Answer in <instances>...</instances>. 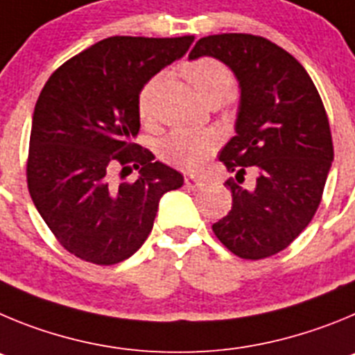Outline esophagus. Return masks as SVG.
I'll use <instances>...</instances> for the list:
<instances>
[{
    "mask_svg": "<svg viewBox=\"0 0 355 355\" xmlns=\"http://www.w3.org/2000/svg\"><path fill=\"white\" fill-rule=\"evenodd\" d=\"M185 185H187L189 189H200L201 185H203V182H201L200 178L193 177V175H185Z\"/></svg>",
    "mask_w": 355,
    "mask_h": 355,
    "instance_id": "esophagus-1",
    "label": "esophagus"
}]
</instances>
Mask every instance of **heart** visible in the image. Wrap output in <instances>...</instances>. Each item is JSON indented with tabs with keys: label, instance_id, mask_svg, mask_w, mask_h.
<instances>
[{
	"label": "heart",
	"instance_id": "b5f03b06",
	"mask_svg": "<svg viewBox=\"0 0 355 355\" xmlns=\"http://www.w3.org/2000/svg\"><path fill=\"white\" fill-rule=\"evenodd\" d=\"M182 72L205 102L223 101L233 88L232 70L212 56L187 60L182 65ZM157 85L159 78H152L139 90L138 114L143 120H148L152 114ZM214 146H216V141L210 134L177 129L162 139L159 152H161V157L170 164L184 168V170H198L210 157Z\"/></svg>",
	"mask_w": 355,
	"mask_h": 355
}]
</instances>
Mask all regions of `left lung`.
Masks as SVG:
<instances>
[{
    "instance_id": "left-lung-1",
    "label": "left lung",
    "mask_w": 355,
    "mask_h": 355,
    "mask_svg": "<svg viewBox=\"0 0 355 355\" xmlns=\"http://www.w3.org/2000/svg\"><path fill=\"white\" fill-rule=\"evenodd\" d=\"M200 56L228 65L241 86L237 134L219 152L238 182H225L232 210L212 230L237 257H272L301 235L320 205L334 159L327 113L304 67L267 38L210 35L189 53L191 60ZM249 167L257 171L253 190L240 185Z\"/></svg>"
}]
</instances>
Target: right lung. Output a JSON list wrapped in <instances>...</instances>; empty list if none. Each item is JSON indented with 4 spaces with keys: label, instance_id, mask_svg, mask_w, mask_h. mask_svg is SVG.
I'll use <instances>...</instances> for the list:
<instances>
[{
    "label": "right lung",
    "instance_id": "right-lung-1",
    "mask_svg": "<svg viewBox=\"0 0 355 355\" xmlns=\"http://www.w3.org/2000/svg\"><path fill=\"white\" fill-rule=\"evenodd\" d=\"M193 35L110 37L53 72L35 104L28 154L31 200L60 244L97 265L127 260L146 241L159 200L182 187L177 170L134 143L138 94L182 58ZM113 165L140 170L134 182L109 178Z\"/></svg>",
    "mask_w": 355,
    "mask_h": 355
}]
</instances>
